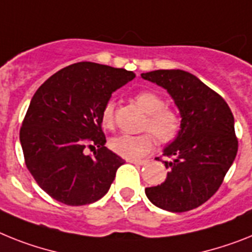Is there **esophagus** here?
Here are the masks:
<instances>
[{
	"label": "esophagus",
	"instance_id": "obj_1",
	"mask_svg": "<svg viewBox=\"0 0 252 252\" xmlns=\"http://www.w3.org/2000/svg\"><path fill=\"white\" fill-rule=\"evenodd\" d=\"M128 161L132 162V164H136V165H146L147 164L146 160H137V158H128Z\"/></svg>",
	"mask_w": 252,
	"mask_h": 252
}]
</instances>
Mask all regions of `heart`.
<instances>
[{"mask_svg": "<svg viewBox=\"0 0 252 252\" xmlns=\"http://www.w3.org/2000/svg\"><path fill=\"white\" fill-rule=\"evenodd\" d=\"M134 102L147 114L143 129L139 134H123L110 141V147L115 154L126 158H139L147 155L156 145V137L162 143L173 142L182 130V119L178 111L164 105V100L154 91H139L133 97ZM101 124L105 129H113L114 103L107 102L101 111ZM156 133L155 135L151 132Z\"/></svg>", "mask_w": 252, "mask_h": 252, "instance_id": "b5f03b06", "label": "heart"}]
</instances>
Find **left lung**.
Wrapping results in <instances>:
<instances>
[{
	"label": "left lung",
	"instance_id": "obj_1",
	"mask_svg": "<svg viewBox=\"0 0 252 252\" xmlns=\"http://www.w3.org/2000/svg\"><path fill=\"white\" fill-rule=\"evenodd\" d=\"M141 77L165 88L182 116L179 136L162 154L166 181L146 188V196L173 213L198 208L219 189L237 155L233 114L220 94L191 73L155 70Z\"/></svg>",
	"mask_w": 252,
	"mask_h": 252
}]
</instances>
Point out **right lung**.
<instances>
[{
    "instance_id": "add662e5",
    "label": "right lung",
    "mask_w": 252,
    "mask_h": 252,
    "mask_svg": "<svg viewBox=\"0 0 252 252\" xmlns=\"http://www.w3.org/2000/svg\"><path fill=\"white\" fill-rule=\"evenodd\" d=\"M133 71L90 61L69 65L48 78L31 101L20 128L25 165L56 201L88 205L109 191L124 164L105 147L101 111ZM94 151L87 156L85 150Z\"/></svg>"
}]
</instances>
